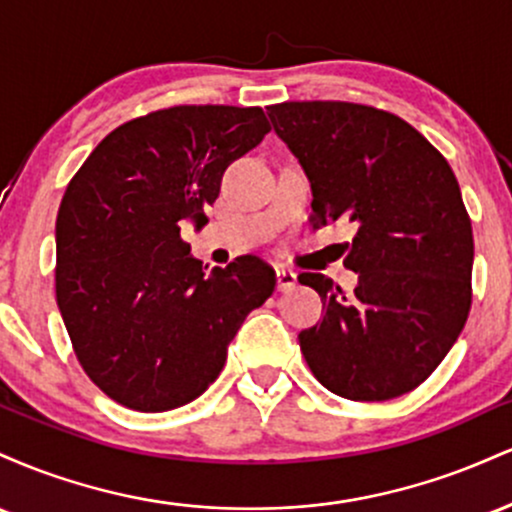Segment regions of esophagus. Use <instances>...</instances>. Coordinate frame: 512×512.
Masks as SVG:
<instances>
[{
    "mask_svg": "<svg viewBox=\"0 0 512 512\" xmlns=\"http://www.w3.org/2000/svg\"><path fill=\"white\" fill-rule=\"evenodd\" d=\"M296 284H298L296 272H291V269H284V267H276V289L291 291L296 289Z\"/></svg>",
    "mask_w": 512,
    "mask_h": 512,
    "instance_id": "34e87169",
    "label": "esophagus"
}]
</instances>
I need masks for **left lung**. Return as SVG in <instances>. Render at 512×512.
<instances>
[{
	"instance_id": "left-lung-1",
	"label": "left lung",
	"mask_w": 512,
	"mask_h": 512,
	"mask_svg": "<svg viewBox=\"0 0 512 512\" xmlns=\"http://www.w3.org/2000/svg\"><path fill=\"white\" fill-rule=\"evenodd\" d=\"M313 187V228L354 223L344 264L354 293L303 272L325 317L298 334L327 390L385 402L419 387L460 337L472 308V221L445 156L402 117L373 105H269Z\"/></svg>"
}]
</instances>
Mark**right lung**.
I'll list each match as a JSON object with an SVG mask.
<instances>
[{
    "instance_id": "1",
    "label": "right lung",
    "mask_w": 512,
    "mask_h": 512,
    "mask_svg": "<svg viewBox=\"0 0 512 512\" xmlns=\"http://www.w3.org/2000/svg\"><path fill=\"white\" fill-rule=\"evenodd\" d=\"M262 108L173 105L134 117L76 170L57 211V305L93 385L134 411L192 402L219 378L250 310L272 296L260 257L211 272L180 238L223 170L269 132Z\"/></svg>"
}]
</instances>
